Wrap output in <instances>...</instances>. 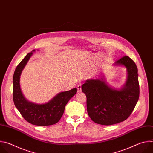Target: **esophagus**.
I'll return each mask as SVG.
<instances>
[{"label":"esophagus","mask_w":153,"mask_h":153,"mask_svg":"<svg viewBox=\"0 0 153 153\" xmlns=\"http://www.w3.org/2000/svg\"><path fill=\"white\" fill-rule=\"evenodd\" d=\"M82 91V86L81 85H77V93H80Z\"/></svg>","instance_id":"34e87169"}]
</instances>
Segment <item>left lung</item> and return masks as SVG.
<instances>
[{
  "mask_svg": "<svg viewBox=\"0 0 153 153\" xmlns=\"http://www.w3.org/2000/svg\"><path fill=\"white\" fill-rule=\"evenodd\" d=\"M113 66L126 69V80L120 88L110 85L103 74L87 79L82 85V91L86 96L90 117L94 122L103 125L126 120L133 112L139 97L138 70L134 61L124 56Z\"/></svg>",
  "mask_w": 153,
  "mask_h": 153,
  "instance_id": "left-lung-1",
  "label": "left lung"
}]
</instances>
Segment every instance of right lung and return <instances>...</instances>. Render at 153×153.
Returning <instances> with one entry per match:
<instances>
[{
    "mask_svg": "<svg viewBox=\"0 0 153 153\" xmlns=\"http://www.w3.org/2000/svg\"><path fill=\"white\" fill-rule=\"evenodd\" d=\"M29 53L16 67L13 75V101L21 115L29 123L37 126H48L57 123L62 117L65 106L77 93L73 88L67 91L60 92L48 102L36 103L28 100L21 90L20 75L25 65L35 52Z\"/></svg>",
    "mask_w": 153,
    "mask_h": 153,
    "instance_id": "1",
    "label": "right lung"
}]
</instances>
